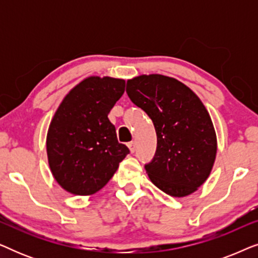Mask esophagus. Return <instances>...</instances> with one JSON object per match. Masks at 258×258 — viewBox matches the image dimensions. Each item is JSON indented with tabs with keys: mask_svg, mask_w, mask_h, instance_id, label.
Instances as JSON below:
<instances>
[{
	"mask_svg": "<svg viewBox=\"0 0 258 258\" xmlns=\"http://www.w3.org/2000/svg\"><path fill=\"white\" fill-rule=\"evenodd\" d=\"M128 147H129L130 151H132V153H134V151L136 150V142H135V141H133V142L128 143Z\"/></svg>",
	"mask_w": 258,
	"mask_h": 258,
	"instance_id": "34e87169",
	"label": "esophagus"
}]
</instances>
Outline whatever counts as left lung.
<instances>
[{"label": "left lung", "instance_id": "left-lung-1", "mask_svg": "<svg viewBox=\"0 0 258 258\" xmlns=\"http://www.w3.org/2000/svg\"><path fill=\"white\" fill-rule=\"evenodd\" d=\"M126 94L156 130V153L146 164L150 181L174 197L195 192L209 177L217 153L216 133L202 101L185 84L160 74L128 80Z\"/></svg>", "mask_w": 258, "mask_h": 258}]
</instances>
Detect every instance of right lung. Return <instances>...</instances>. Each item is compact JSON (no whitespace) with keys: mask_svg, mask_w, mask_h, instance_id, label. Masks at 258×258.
<instances>
[{"mask_svg":"<svg viewBox=\"0 0 258 258\" xmlns=\"http://www.w3.org/2000/svg\"><path fill=\"white\" fill-rule=\"evenodd\" d=\"M125 81L90 76L74 87L56 110L47 134L49 167L70 194L101 190L129 154L118 143L108 114L124 93Z\"/></svg>","mask_w":258,"mask_h":258,"instance_id":"1","label":"right lung"}]
</instances>
